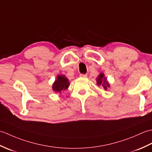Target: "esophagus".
I'll list each match as a JSON object with an SVG mask.
<instances>
[{
	"label": "esophagus",
	"instance_id": "obj_1",
	"mask_svg": "<svg viewBox=\"0 0 152 152\" xmlns=\"http://www.w3.org/2000/svg\"><path fill=\"white\" fill-rule=\"evenodd\" d=\"M80 77H82V78H85L87 77V75L86 74H80Z\"/></svg>",
	"mask_w": 152,
	"mask_h": 152
}]
</instances>
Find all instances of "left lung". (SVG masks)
<instances>
[{
	"instance_id": "left-lung-1",
	"label": "left lung",
	"mask_w": 152,
	"mask_h": 152,
	"mask_svg": "<svg viewBox=\"0 0 152 152\" xmlns=\"http://www.w3.org/2000/svg\"><path fill=\"white\" fill-rule=\"evenodd\" d=\"M97 85L98 86H102L104 90H107L110 87V84L108 82L107 77L103 73H100L99 75L96 78Z\"/></svg>"
}]
</instances>
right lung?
<instances>
[{
	"label": "right lung",
	"mask_w": 152,
	"mask_h": 152,
	"mask_svg": "<svg viewBox=\"0 0 152 152\" xmlns=\"http://www.w3.org/2000/svg\"><path fill=\"white\" fill-rule=\"evenodd\" d=\"M69 79L64 75H58L56 76V79L53 83L52 86V89L56 93L61 94L62 91L68 88L69 86Z\"/></svg>",
	"instance_id": "add662e5"
}]
</instances>
